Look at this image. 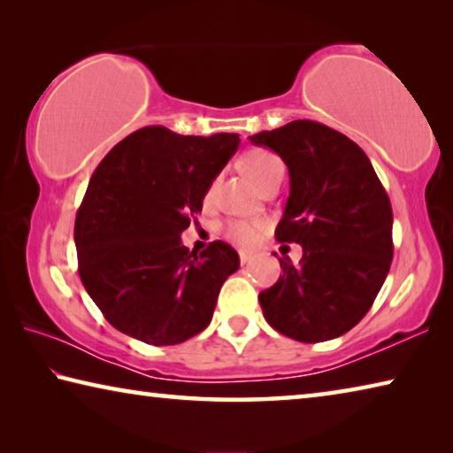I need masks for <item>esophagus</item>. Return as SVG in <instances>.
Masks as SVG:
<instances>
[{
	"label": "esophagus",
	"instance_id": "esophagus-1",
	"mask_svg": "<svg viewBox=\"0 0 453 453\" xmlns=\"http://www.w3.org/2000/svg\"><path fill=\"white\" fill-rule=\"evenodd\" d=\"M251 259V254H248V251H240V264L245 265Z\"/></svg>",
	"mask_w": 453,
	"mask_h": 453
}]
</instances>
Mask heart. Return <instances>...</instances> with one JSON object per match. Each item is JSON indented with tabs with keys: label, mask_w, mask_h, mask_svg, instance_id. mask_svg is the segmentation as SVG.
<instances>
[{
	"label": "heart",
	"mask_w": 453,
	"mask_h": 453,
	"mask_svg": "<svg viewBox=\"0 0 453 453\" xmlns=\"http://www.w3.org/2000/svg\"><path fill=\"white\" fill-rule=\"evenodd\" d=\"M243 172L254 180L259 188H264L273 175L283 173V162L275 156V153L267 150H251L242 157ZM216 191V181L208 188L205 197H211ZM259 232H262V224H251V221H229L224 227V234L227 240L240 245V248H250L254 245Z\"/></svg>",
	"instance_id": "heart-1"
}]
</instances>
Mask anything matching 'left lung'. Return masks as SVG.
<instances>
[{"label":"left lung","instance_id":"obj_1","mask_svg":"<svg viewBox=\"0 0 453 453\" xmlns=\"http://www.w3.org/2000/svg\"><path fill=\"white\" fill-rule=\"evenodd\" d=\"M286 162L289 197L275 240L300 243L294 265L259 294L275 332L303 343L349 332L386 281L394 257L392 203L356 142L319 121L296 119L250 137Z\"/></svg>","mask_w":453,"mask_h":453}]
</instances>
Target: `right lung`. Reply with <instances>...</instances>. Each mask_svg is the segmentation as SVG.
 I'll list each match as a JSON object with an SVG mask.
<instances>
[{
  "label": "right lung",
  "instance_id": "right-lung-1",
  "mask_svg": "<svg viewBox=\"0 0 453 453\" xmlns=\"http://www.w3.org/2000/svg\"><path fill=\"white\" fill-rule=\"evenodd\" d=\"M237 145V134L180 135L148 126L96 167L75 216L78 272L121 334L175 346L208 327L240 257L219 240L197 256L180 235Z\"/></svg>",
  "mask_w": 453,
  "mask_h": 453
}]
</instances>
